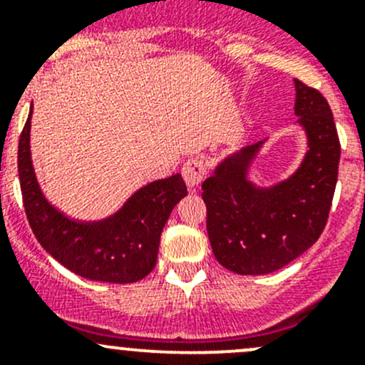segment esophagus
<instances>
[{
  "label": "esophagus",
  "mask_w": 365,
  "mask_h": 365,
  "mask_svg": "<svg viewBox=\"0 0 365 365\" xmlns=\"http://www.w3.org/2000/svg\"><path fill=\"white\" fill-rule=\"evenodd\" d=\"M182 176H183V180H185V183L189 189H196V187L203 182L205 176H206L205 162L201 159H197V157L189 159L185 164H183Z\"/></svg>",
  "instance_id": "1"
}]
</instances>
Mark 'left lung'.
Listing matches in <instances>:
<instances>
[{
	"mask_svg": "<svg viewBox=\"0 0 365 365\" xmlns=\"http://www.w3.org/2000/svg\"><path fill=\"white\" fill-rule=\"evenodd\" d=\"M297 123L307 153L288 180L257 187L247 178L263 141L227 155L201 185L213 256L240 275L279 270L325 230L337 183L341 145L327 98L295 79Z\"/></svg>",
	"mask_w": 365,
	"mask_h": 365,
	"instance_id": "left-lung-1",
	"label": "left lung"
}]
</instances>
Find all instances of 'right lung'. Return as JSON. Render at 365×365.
Returning <instances> with one entry per match:
<instances>
[{"label": "right lung", "instance_id": "1", "mask_svg": "<svg viewBox=\"0 0 365 365\" xmlns=\"http://www.w3.org/2000/svg\"><path fill=\"white\" fill-rule=\"evenodd\" d=\"M31 113L33 104L19 139L17 168L26 217L36 240L54 259L84 279L114 284L141 281L155 267L165 220L187 196L182 175L141 187L108 219H70L46 200L36 182L29 152Z\"/></svg>", "mask_w": 365, "mask_h": 365}]
</instances>
